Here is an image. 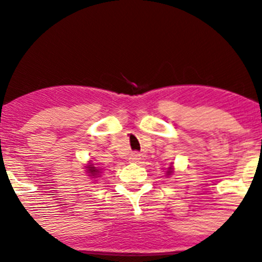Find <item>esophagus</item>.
<instances>
[{
	"label": "esophagus",
	"mask_w": 262,
	"mask_h": 262,
	"mask_svg": "<svg viewBox=\"0 0 262 262\" xmlns=\"http://www.w3.org/2000/svg\"><path fill=\"white\" fill-rule=\"evenodd\" d=\"M140 159H142V155L139 153H137V151H134V153H132L129 155V162L130 163H139Z\"/></svg>",
	"instance_id": "obj_1"
}]
</instances>
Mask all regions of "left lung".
Listing matches in <instances>:
<instances>
[{
	"instance_id": "obj_1",
	"label": "left lung",
	"mask_w": 262,
	"mask_h": 262,
	"mask_svg": "<svg viewBox=\"0 0 262 262\" xmlns=\"http://www.w3.org/2000/svg\"><path fill=\"white\" fill-rule=\"evenodd\" d=\"M174 174V166H173V163L170 164V165L166 168V171H165V177H170V175Z\"/></svg>"
}]
</instances>
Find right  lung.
<instances>
[{"label": "right lung", "instance_id": "obj_1", "mask_svg": "<svg viewBox=\"0 0 262 262\" xmlns=\"http://www.w3.org/2000/svg\"><path fill=\"white\" fill-rule=\"evenodd\" d=\"M84 169L85 174H87L89 179H97V178H100V175L103 173V169L97 165V164H94L93 162H88L85 164ZM94 182H96V180H94Z\"/></svg>", "mask_w": 262, "mask_h": 262}]
</instances>
